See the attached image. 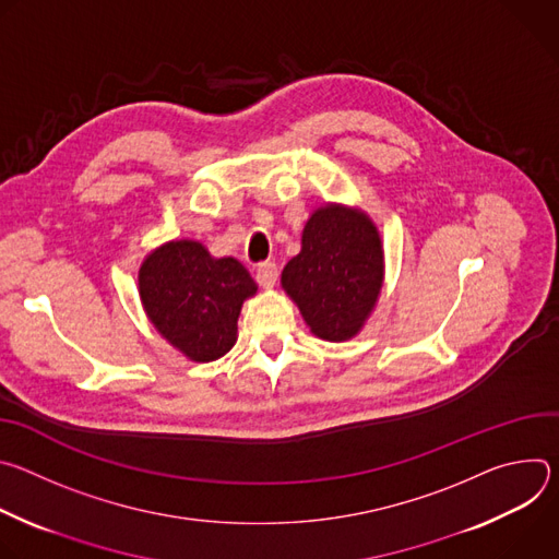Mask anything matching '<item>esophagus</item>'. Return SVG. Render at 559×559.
I'll use <instances>...</instances> for the list:
<instances>
[{
    "mask_svg": "<svg viewBox=\"0 0 559 559\" xmlns=\"http://www.w3.org/2000/svg\"><path fill=\"white\" fill-rule=\"evenodd\" d=\"M276 278H278V267L274 265V263H261L259 267H257V281L265 287V289H270V287H274L276 285Z\"/></svg>",
    "mask_w": 559,
    "mask_h": 559,
    "instance_id": "obj_1",
    "label": "esophagus"
}]
</instances>
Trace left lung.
I'll return each mask as SVG.
<instances>
[{
	"label": "left lung",
	"mask_w": 559,
	"mask_h": 559,
	"mask_svg": "<svg viewBox=\"0 0 559 559\" xmlns=\"http://www.w3.org/2000/svg\"><path fill=\"white\" fill-rule=\"evenodd\" d=\"M382 283L380 231L367 212L343 203H325L309 214L300 252L281 274V287L300 309L309 332L328 343L360 334Z\"/></svg>",
	"instance_id": "8db88e82"
}]
</instances>
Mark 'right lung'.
<instances>
[{"label": "right lung", "instance_id": "obj_1", "mask_svg": "<svg viewBox=\"0 0 559 559\" xmlns=\"http://www.w3.org/2000/svg\"><path fill=\"white\" fill-rule=\"evenodd\" d=\"M257 292L241 263L212 257L192 238L154 248L139 267L147 321L192 362H212L234 347L241 307Z\"/></svg>", "mask_w": 559, "mask_h": 559}]
</instances>
